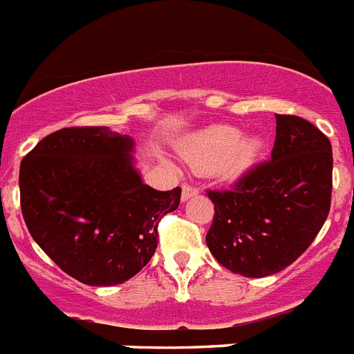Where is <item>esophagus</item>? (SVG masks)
Wrapping results in <instances>:
<instances>
[{"instance_id": "esophagus-1", "label": "esophagus", "mask_w": 354, "mask_h": 354, "mask_svg": "<svg viewBox=\"0 0 354 354\" xmlns=\"http://www.w3.org/2000/svg\"><path fill=\"white\" fill-rule=\"evenodd\" d=\"M195 195H198V189L195 186H192V184H183V201H188V198L195 197Z\"/></svg>"}]
</instances>
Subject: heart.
I'll return each mask as SVG.
<instances>
[{
	"label": "heart",
	"mask_w": 354,
	"mask_h": 354,
	"mask_svg": "<svg viewBox=\"0 0 354 354\" xmlns=\"http://www.w3.org/2000/svg\"><path fill=\"white\" fill-rule=\"evenodd\" d=\"M261 143L241 138L232 127L216 125L198 132L184 145V161L198 174L216 171L223 179H238L256 161Z\"/></svg>",
	"instance_id": "b5f03b06"
}]
</instances>
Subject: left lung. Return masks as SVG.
Here are the masks:
<instances>
[{
  "label": "left lung",
  "instance_id": "8db88e82",
  "mask_svg": "<svg viewBox=\"0 0 354 354\" xmlns=\"http://www.w3.org/2000/svg\"><path fill=\"white\" fill-rule=\"evenodd\" d=\"M333 152L313 123L276 114L270 159L231 189L207 192L214 216L206 243L222 267L245 277L277 274L303 254L328 218Z\"/></svg>",
  "mask_w": 354,
  "mask_h": 354
}]
</instances>
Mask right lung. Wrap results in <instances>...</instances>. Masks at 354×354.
<instances>
[{"label": "right lung", "mask_w": 354, "mask_h": 354, "mask_svg": "<svg viewBox=\"0 0 354 354\" xmlns=\"http://www.w3.org/2000/svg\"><path fill=\"white\" fill-rule=\"evenodd\" d=\"M134 141L109 127H68L23 157L21 211L26 227L68 276L113 286L134 277L157 249V225L179 207L180 188L141 180Z\"/></svg>", "instance_id": "add662e5"}]
</instances>
